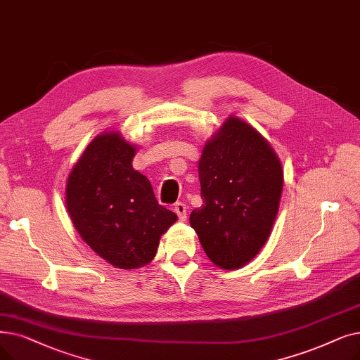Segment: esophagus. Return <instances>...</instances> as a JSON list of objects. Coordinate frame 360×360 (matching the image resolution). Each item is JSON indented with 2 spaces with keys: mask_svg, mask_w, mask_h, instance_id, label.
Returning a JSON list of instances; mask_svg holds the SVG:
<instances>
[{
  "mask_svg": "<svg viewBox=\"0 0 360 360\" xmlns=\"http://www.w3.org/2000/svg\"><path fill=\"white\" fill-rule=\"evenodd\" d=\"M174 210L178 214L179 221H185V219H186V205H184L182 201H179V202H176V205H175Z\"/></svg>",
  "mask_w": 360,
  "mask_h": 360,
  "instance_id": "obj_1",
  "label": "esophagus"
}]
</instances>
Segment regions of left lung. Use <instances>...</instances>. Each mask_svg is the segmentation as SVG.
I'll return each mask as SVG.
<instances>
[{
    "label": "left lung",
    "instance_id": "left-lung-1",
    "mask_svg": "<svg viewBox=\"0 0 360 360\" xmlns=\"http://www.w3.org/2000/svg\"><path fill=\"white\" fill-rule=\"evenodd\" d=\"M202 206L190 224L207 257L224 269L252 260L266 243L283 193V167L248 123L231 117L198 162Z\"/></svg>",
    "mask_w": 360,
    "mask_h": 360
}]
</instances>
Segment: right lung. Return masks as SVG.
<instances>
[{
	"instance_id": "obj_1",
	"label": "right lung",
	"mask_w": 360,
	"mask_h": 360,
	"mask_svg": "<svg viewBox=\"0 0 360 360\" xmlns=\"http://www.w3.org/2000/svg\"><path fill=\"white\" fill-rule=\"evenodd\" d=\"M135 148L116 134L98 135L70 172L66 205L82 240L120 269L144 266L176 214L160 206L150 181L132 167Z\"/></svg>"
}]
</instances>
